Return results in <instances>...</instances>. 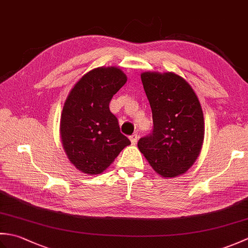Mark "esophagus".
<instances>
[{
	"mask_svg": "<svg viewBox=\"0 0 248 248\" xmlns=\"http://www.w3.org/2000/svg\"><path fill=\"white\" fill-rule=\"evenodd\" d=\"M138 139H139V136H138V134H136V133H134V134H132V135L130 136V140H131V143H132L133 145L138 143Z\"/></svg>",
	"mask_w": 248,
	"mask_h": 248,
	"instance_id": "obj_1",
	"label": "esophagus"
}]
</instances>
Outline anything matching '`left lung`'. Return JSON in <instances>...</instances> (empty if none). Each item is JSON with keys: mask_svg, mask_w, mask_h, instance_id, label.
I'll use <instances>...</instances> for the list:
<instances>
[{"mask_svg": "<svg viewBox=\"0 0 248 248\" xmlns=\"http://www.w3.org/2000/svg\"><path fill=\"white\" fill-rule=\"evenodd\" d=\"M152 110L154 129L138 147L162 177L186 172L202 149L204 127L199 100L189 84L175 73H141Z\"/></svg>", "mask_w": 248, "mask_h": 248, "instance_id": "left-lung-1", "label": "left lung"}]
</instances>
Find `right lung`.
<instances>
[{
	"label": "right lung",
	"instance_id": "obj_1",
	"mask_svg": "<svg viewBox=\"0 0 248 248\" xmlns=\"http://www.w3.org/2000/svg\"><path fill=\"white\" fill-rule=\"evenodd\" d=\"M125 82L118 68L101 67L83 76L68 94L61 119L62 143L82 172L99 175L131 144L108 107Z\"/></svg>",
	"mask_w": 248,
	"mask_h": 248
}]
</instances>
